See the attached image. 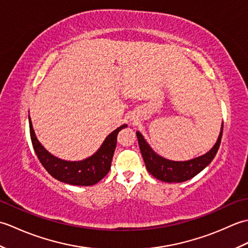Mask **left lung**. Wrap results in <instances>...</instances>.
Listing matches in <instances>:
<instances>
[{
	"instance_id": "1",
	"label": "left lung",
	"mask_w": 248,
	"mask_h": 248,
	"mask_svg": "<svg viewBox=\"0 0 248 248\" xmlns=\"http://www.w3.org/2000/svg\"><path fill=\"white\" fill-rule=\"evenodd\" d=\"M222 135L223 125L217 144L213 146V148L209 152H207V154L202 156L196 157V159L184 162H175L166 160L164 157L157 155L155 152L150 148V146L147 144V141L144 140L143 135L140 132H136L140 154L143 155L147 170H148L149 173H151L155 178H156L157 180L170 183L186 181L188 179H192L193 177L196 176L204 167H207L214 159L215 155H217L220 145V140H222Z\"/></svg>"
}]
</instances>
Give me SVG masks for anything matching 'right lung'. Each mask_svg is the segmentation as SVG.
I'll list each match as a JSON object with an SVG mask.
<instances>
[{
    "mask_svg": "<svg viewBox=\"0 0 248 248\" xmlns=\"http://www.w3.org/2000/svg\"><path fill=\"white\" fill-rule=\"evenodd\" d=\"M29 121L31 144L37 157L46 170L61 182L82 186H93L108 175L117 144V135L120 130L127 127V124H124L114 130L105 139L100 149L91 157L78 162H69L57 159L49 154L37 140L31 118H29Z\"/></svg>",
    "mask_w": 248,
    "mask_h": 248,
    "instance_id": "1",
    "label": "right lung"
}]
</instances>
